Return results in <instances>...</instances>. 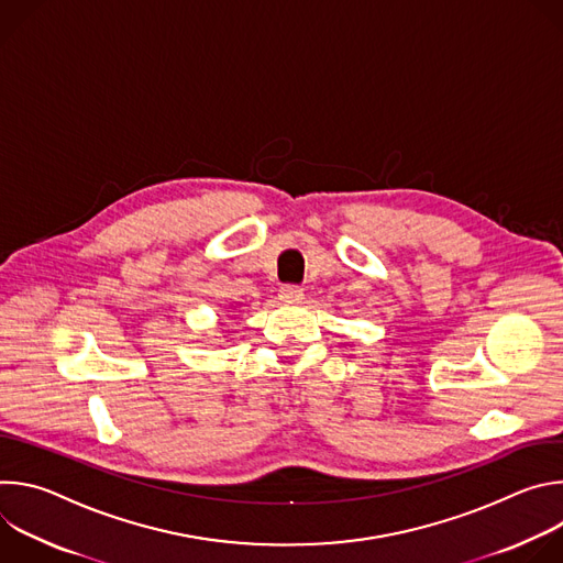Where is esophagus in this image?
I'll list each match as a JSON object with an SVG mask.
<instances>
[{"mask_svg":"<svg viewBox=\"0 0 563 563\" xmlns=\"http://www.w3.org/2000/svg\"><path fill=\"white\" fill-rule=\"evenodd\" d=\"M302 296H305V289L298 287V285H285L278 291V298L283 302H298V300H302Z\"/></svg>","mask_w":563,"mask_h":563,"instance_id":"esophagus-1","label":"esophagus"}]
</instances>
